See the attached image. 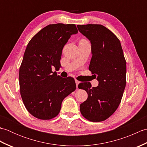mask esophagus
Listing matches in <instances>:
<instances>
[{
  "mask_svg": "<svg viewBox=\"0 0 147 147\" xmlns=\"http://www.w3.org/2000/svg\"><path fill=\"white\" fill-rule=\"evenodd\" d=\"M75 83H76V87L78 88V85H79V83H80V82L79 81H78V80H75Z\"/></svg>",
  "mask_w": 147,
  "mask_h": 147,
  "instance_id": "esophagus-1",
  "label": "esophagus"
}]
</instances>
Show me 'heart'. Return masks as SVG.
Here are the masks:
<instances>
[{"instance_id":"heart-1","label":"heart","mask_w":147,"mask_h":147,"mask_svg":"<svg viewBox=\"0 0 147 147\" xmlns=\"http://www.w3.org/2000/svg\"><path fill=\"white\" fill-rule=\"evenodd\" d=\"M87 42L86 40H82L80 41V42Z\"/></svg>"}]
</instances>
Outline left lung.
Instances as JSON below:
<instances>
[{
  "label": "left lung",
  "instance_id": "obj_1",
  "mask_svg": "<svg viewBox=\"0 0 147 147\" xmlns=\"http://www.w3.org/2000/svg\"><path fill=\"white\" fill-rule=\"evenodd\" d=\"M77 27L91 43L89 70L96 74L98 82L96 87L89 82L78 85L88 93L86 101L80 104V111L90 121H102L120 104L126 83V62L119 40L107 28L94 24Z\"/></svg>",
  "mask_w": 147,
  "mask_h": 147
}]
</instances>
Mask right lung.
<instances>
[{
  "mask_svg": "<svg viewBox=\"0 0 147 147\" xmlns=\"http://www.w3.org/2000/svg\"><path fill=\"white\" fill-rule=\"evenodd\" d=\"M78 33L75 24H49L28 44L19 80L24 105L34 117L47 120L57 116L62 100L76 90L73 78L57 76L52 67L60 68L64 46Z\"/></svg>",
  "mask_w": 147,
  "mask_h": 147,
  "instance_id": "1",
  "label": "right lung"
}]
</instances>
